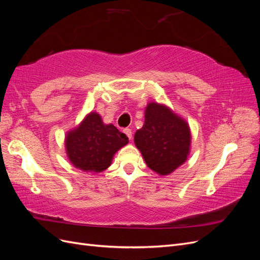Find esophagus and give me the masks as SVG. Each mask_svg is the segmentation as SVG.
<instances>
[{
    "label": "esophagus",
    "instance_id": "1",
    "mask_svg": "<svg viewBox=\"0 0 260 260\" xmlns=\"http://www.w3.org/2000/svg\"><path fill=\"white\" fill-rule=\"evenodd\" d=\"M123 133H124L125 136H127V137L129 138V140H131V139H132V132H131V129H128V128L123 129Z\"/></svg>",
    "mask_w": 260,
    "mask_h": 260
}]
</instances>
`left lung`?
I'll return each instance as SVG.
<instances>
[{
    "label": "left lung",
    "instance_id": "8db88e82",
    "mask_svg": "<svg viewBox=\"0 0 260 260\" xmlns=\"http://www.w3.org/2000/svg\"><path fill=\"white\" fill-rule=\"evenodd\" d=\"M135 143L147 167L160 176H167L187 158L190 127L169 107L152 102L145 108V121L136 132Z\"/></svg>",
    "mask_w": 260,
    "mask_h": 260
}]
</instances>
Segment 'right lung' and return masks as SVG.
<instances>
[{"label": "right lung", "instance_id": "obj_1", "mask_svg": "<svg viewBox=\"0 0 260 260\" xmlns=\"http://www.w3.org/2000/svg\"><path fill=\"white\" fill-rule=\"evenodd\" d=\"M129 142L114 124H105L98 113H90L65 139L66 153L76 168L101 172L111 166L115 153Z\"/></svg>", "mask_w": 260, "mask_h": 260}]
</instances>
